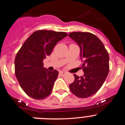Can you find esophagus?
<instances>
[{
	"label": "esophagus",
	"instance_id": "1",
	"mask_svg": "<svg viewBox=\"0 0 125 125\" xmlns=\"http://www.w3.org/2000/svg\"><path fill=\"white\" fill-rule=\"evenodd\" d=\"M59 74H60L61 76H64L66 74V72H64V71H61V72L59 73Z\"/></svg>",
	"mask_w": 125,
	"mask_h": 125
}]
</instances>
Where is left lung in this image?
<instances>
[{
  "instance_id": "1",
  "label": "left lung",
  "mask_w": 125,
  "mask_h": 125,
  "mask_svg": "<svg viewBox=\"0 0 125 125\" xmlns=\"http://www.w3.org/2000/svg\"><path fill=\"white\" fill-rule=\"evenodd\" d=\"M69 37L78 43L84 75L74 74V81L69 84L71 91L78 98L93 95L103 84L110 70L109 54L102 42L90 32H73Z\"/></svg>"
}]
</instances>
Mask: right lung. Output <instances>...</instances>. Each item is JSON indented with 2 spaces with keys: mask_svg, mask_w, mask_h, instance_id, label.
<instances>
[{
  "mask_svg": "<svg viewBox=\"0 0 125 125\" xmlns=\"http://www.w3.org/2000/svg\"><path fill=\"white\" fill-rule=\"evenodd\" d=\"M68 36L64 32L36 31L27 39L15 58V74L23 91L35 100L51 93L58 71L43 68V59L51 54L57 42Z\"/></svg>",
  "mask_w": 125,
  "mask_h": 125,
  "instance_id": "1",
  "label": "right lung"
}]
</instances>
